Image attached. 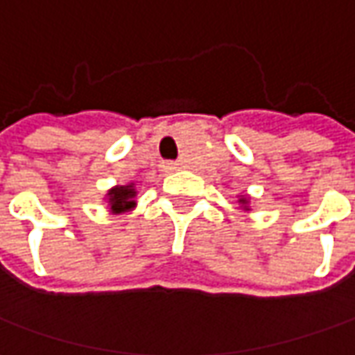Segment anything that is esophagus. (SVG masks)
I'll list each match as a JSON object with an SVG mask.
<instances>
[{
    "label": "esophagus",
    "mask_w": 355,
    "mask_h": 355,
    "mask_svg": "<svg viewBox=\"0 0 355 355\" xmlns=\"http://www.w3.org/2000/svg\"><path fill=\"white\" fill-rule=\"evenodd\" d=\"M165 168H166V171H177L178 163H166Z\"/></svg>",
    "instance_id": "esophagus-1"
}]
</instances>
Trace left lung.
Wrapping results in <instances>:
<instances>
[{
    "label": "left lung",
    "mask_w": 355,
    "mask_h": 355,
    "mask_svg": "<svg viewBox=\"0 0 355 355\" xmlns=\"http://www.w3.org/2000/svg\"><path fill=\"white\" fill-rule=\"evenodd\" d=\"M250 196L248 194H238V204H239V208L243 210V212H250L251 210V206H250Z\"/></svg>",
    "instance_id": "8db88e82"
}]
</instances>
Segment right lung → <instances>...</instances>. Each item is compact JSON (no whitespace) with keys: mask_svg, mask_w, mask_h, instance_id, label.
Masks as SVG:
<instances>
[{"mask_svg":"<svg viewBox=\"0 0 355 355\" xmlns=\"http://www.w3.org/2000/svg\"><path fill=\"white\" fill-rule=\"evenodd\" d=\"M137 187L135 182H128V184H117L114 189L105 192L104 200L107 202V208L112 214H123L129 212L137 206Z\"/></svg>","mask_w":355,"mask_h":355,"instance_id":"obj_1","label":"right lung"}]
</instances>
